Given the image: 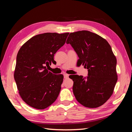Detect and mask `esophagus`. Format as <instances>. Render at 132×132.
Returning <instances> with one entry per match:
<instances>
[{"instance_id": "esophagus-1", "label": "esophagus", "mask_w": 132, "mask_h": 132, "mask_svg": "<svg viewBox=\"0 0 132 132\" xmlns=\"http://www.w3.org/2000/svg\"><path fill=\"white\" fill-rule=\"evenodd\" d=\"M63 75H64V78L65 79L68 78L69 77V75L67 74H63Z\"/></svg>"}]
</instances>
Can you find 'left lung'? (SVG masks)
Here are the masks:
<instances>
[{
	"mask_svg": "<svg viewBox=\"0 0 132 132\" xmlns=\"http://www.w3.org/2000/svg\"><path fill=\"white\" fill-rule=\"evenodd\" d=\"M66 43L70 44L80 63L88 69V76L76 75L73 91L77 100L84 106L96 108L112 95L117 81V59L105 39L89 31L70 33Z\"/></svg>",
	"mask_w": 132,
	"mask_h": 132,
	"instance_id": "8db88e82",
	"label": "left lung"
}]
</instances>
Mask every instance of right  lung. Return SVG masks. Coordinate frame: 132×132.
Masks as SVG:
<instances>
[{
    "label": "right lung",
    "instance_id": "obj_1",
    "mask_svg": "<svg viewBox=\"0 0 132 132\" xmlns=\"http://www.w3.org/2000/svg\"><path fill=\"white\" fill-rule=\"evenodd\" d=\"M68 35L39 34L31 38L19 50L14 79L21 97L30 106L43 110L57 98L63 75L53 74L47 67L55 62L54 55L64 45Z\"/></svg>",
    "mask_w": 132,
    "mask_h": 132
}]
</instances>
